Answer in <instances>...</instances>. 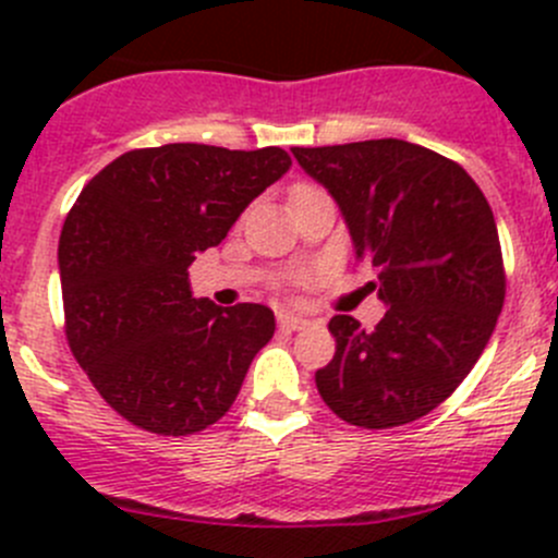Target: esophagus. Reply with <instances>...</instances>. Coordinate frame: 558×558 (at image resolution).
<instances>
[{"mask_svg": "<svg viewBox=\"0 0 558 558\" xmlns=\"http://www.w3.org/2000/svg\"><path fill=\"white\" fill-rule=\"evenodd\" d=\"M278 324L283 326V329H291V331H300L305 329V326H311V320L302 318V315H291V313H280L278 315Z\"/></svg>", "mask_w": 558, "mask_h": 558, "instance_id": "34e87169", "label": "esophagus"}]
</instances>
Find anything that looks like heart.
I'll use <instances>...</instances> for the list:
<instances>
[{"label":"heart","instance_id":"b5f03b06","mask_svg":"<svg viewBox=\"0 0 558 558\" xmlns=\"http://www.w3.org/2000/svg\"><path fill=\"white\" fill-rule=\"evenodd\" d=\"M300 189H307V185H294V189H291V191H300ZM294 280H300V278H294Z\"/></svg>","mask_w":558,"mask_h":558}]
</instances>
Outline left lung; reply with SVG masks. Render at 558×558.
Masks as SVG:
<instances>
[{"mask_svg":"<svg viewBox=\"0 0 558 558\" xmlns=\"http://www.w3.org/2000/svg\"><path fill=\"white\" fill-rule=\"evenodd\" d=\"M291 154L335 196L388 305L373 331L353 315L329 320L337 351L315 373L320 399L362 429L418 421L470 375L502 313L492 207L464 167L404 140Z\"/></svg>","mask_w":558,"mask_h":558,"instance_id":"8db88e82","label":"left lung"}]
</instances>
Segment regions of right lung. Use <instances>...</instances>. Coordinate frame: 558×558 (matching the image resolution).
I'll return each instance as SVG.
<instances>
[{
  "label": "right lung",
  "mask_w": 558,
  "mask_h": 558,
  "mask_svg": "<svg viewBox=\"0 0 558 558\" xmlns=\"http://www.w3.org/2000/svg\"><path fill=\"white\" fill-rule=\"evenodd\" d=\"M291 167L283 148H137L83 185L59 238L64 331L99 397L165 437L207 429L272 340L264 305L194 300L189 267Z\"/></svg>",
  "instance_id": "add662e5"
}]
</instances>
